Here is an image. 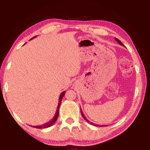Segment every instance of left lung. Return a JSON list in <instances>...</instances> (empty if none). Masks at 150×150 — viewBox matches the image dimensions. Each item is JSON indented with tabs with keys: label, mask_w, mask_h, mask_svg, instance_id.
Masks as SVG:
<instances>
[{
	"label": "left lung",
	"mask_w": 150,
	"mask_h": 150,
	"mask_svg": "<svg viewBox=\"0 0 150 150\" xmlns=\"http://www.w3.org/2000/svg\"><path fill=\"white\" fill-rule=\"evenodd\" d=\"M115 40L116 42H117L119 44H120L121 45H123L124 46V44H122V43L120 40H119L118 38H115ZM81 115H82V116L83 117V118L85 119V120L87 122H88L90 124H92V125H93V126H98V127H103V126H106V125H99V124H94V123H93V122H91L89 121V120H88V119L85 117V115H84V114H83V111L81 110Z\"/></svg>",
	"instance_id": "left-lung-1"
}]
</instances>
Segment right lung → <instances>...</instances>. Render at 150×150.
I'll return each mask as SVG.
<instances>
[{
	"label": "right lung",
	"instance_id": "add662e5",
	"mask_svg": "<svg viewBox=\"0 0 150 150\" xmlns=\"http://www.w3.org/2000/svg\"><path fill=\"white\" fill-rule=\"evenodd\" d=\"M36 36H34V38H32V39L34 38H35ZM31 39V40H32ZM65 91H63V92H62V93H61V95L59 96V103H58V106H57V110H56V112H55V115L54 116V118H53L52 120H50L49 122H46L44 124H43V125H41V126H33L34 128H48V127H50L51 126H52L53 124H54L55 121H56L57 118L58 117V116H59V106L61 105V102H62V98L63 96H64L65 95Z\"/></svg>",
	"mask_w": 150,
	"mask_h": 150
}]
</instances>
